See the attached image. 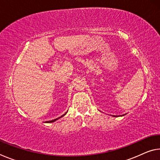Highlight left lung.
I'll use <instances>...</instances> for the list:
<instances>
[{
  "label": "left lung",
  "mask_w": 160,
  "mask_h": 160,
  "mask_svg": "<svg viewBox=\"0 0 160 160\" xmlns=\"http://www.w3.org/2000/svg\"><path fill=\"white\" fill-rule=\"evenodd\" d=\"M125 114H126V113H125ZM125 114H123V115H121V116H124V115H125Z\"/></svg>",
  "instance_id": "1"
}]
</instances>
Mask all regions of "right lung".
Returning a JSON list of instances; mask_svg holds the SVG:
<instances>
[{
    "mask_svg": "<svg viewBox=\"0 0 160 160\" xmlns=\"http://www.w3.org/2000/svg\"><path fill=\"white\" fill-rule=\"evenodd\" d=\"M67 112H66V113H65L63 115H62L61 116H60V117H58V118H56V119H53V120H52V121H47V123H52V122H54V121H56V120H58V119H59V118H61V117H63V116H65V115H66V113H67Z\"/></svg>",
    "mask_w": 160,
    "mask_h": 160,
    "instance_id": "1",
    "label": "right lung"
}]
</instances>
